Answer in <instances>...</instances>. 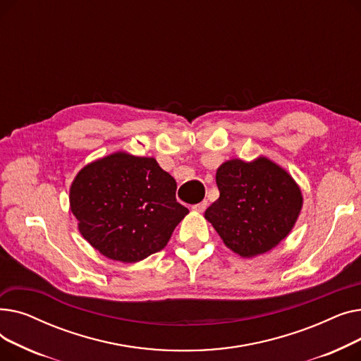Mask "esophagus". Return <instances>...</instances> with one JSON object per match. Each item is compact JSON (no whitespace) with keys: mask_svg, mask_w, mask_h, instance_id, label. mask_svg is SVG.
Returning a JSON list of instances; mask_svg holds the SVG:
<instances>
[{"mask_svg":"<svg viewBox=\"0 0 361 361\" xmlns=\"http://www.w3.org/2000/svg\"><path fill=\"white\" fill-rule=\"evenodd\" d=\"M206 207H207V200H203V202H200V203H197V204H193L192 209L196 211V212H203V211L206 209Z\"/></svg>","mask_w":361,"mask_h":361,"instance_id":"obj_1","label":"esophagus"}]
</instances>
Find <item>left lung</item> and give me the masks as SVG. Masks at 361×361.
Instances as JSON below:
<instances>
[{"mask_svg":"<svg viewBox=\"0 0 361 361\" xmlns=\"http://www.w3.org/2000/svg\"><path fill=\"white\" fill-rule=\"evenodd\" d=\"M219 199L204 212L224 244L241 257L267 253L286 240L302 195L286 169L267 157L230 159L216 169Z\"/></svg>","mask_w":361,"mask_h":361,"instance_id":"obj_1","label":"left lung"}]
</instances>
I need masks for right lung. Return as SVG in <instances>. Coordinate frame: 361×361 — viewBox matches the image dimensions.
<instances>
[{
    "label": "right lung",
    "mask_w": 361,
    "mask_h": 361,
    "mask_svg": "<svg viewBox=\"0 0 361 361\" xmlns=\"http://www.w3.org/2000/svg\"><path fill=\"white\" fill-rule=\"evenodd\" d=\"M177 183L155 158L114 152L85 165L70 187V209L92 247L136 263L162 250L188 214Z\"/></svg>",
    "instance_id": "right-lung-1"
}]
</instances>
